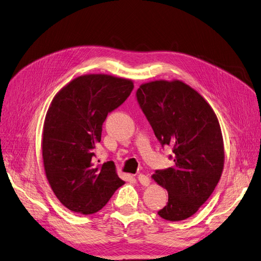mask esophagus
<instances>
[{"label": "esophagus", "instance_id": "1", "mask_svg": "<svg viewBox=\"0 0 261 261\" xmlns=\"http://www.w3.org/2000/svg\"><path fill=\"white\" fill-rule=\"evenodd\" d=\"M137 178L139 180V183L141 185H144V186H148L150 184V181H151V180H150V178L147 175H145V174H139L137 176Z\"/></svg>", "mask_w": 261, "mask_h": 261}]
</instances>
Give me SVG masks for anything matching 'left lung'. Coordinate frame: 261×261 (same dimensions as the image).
<instances>
[{
  "label": "left lung",
  "instance_id": "obj_1",
  "mask_svg": "<svg viewBox=\"0 0 261 261\" xmlns=\"http://www.w3.org/2000/svg\"><path fill=\"white\" fill-rule=\"evenodd\" d=\"M136 96L155 137L174 153V165L151 176L169 195L158 215L185 220L207 201L222 175L224 146L218 117L201 94L177 80L143 84Z\"/></svg>",
  "mask_w": 261,
  "mask_h": 261
}]
</instances>
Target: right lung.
Instances as JSON below:
<instances>
[{
	"label": "right lung",
	"mask_w": 261,
	"mask_h": 261,
	"mask_svg": "<svg viewBox=\"0 0 261 261\" xmlns=\"http://www.w3.org/2000/svg\"><path fill=\"white\" fill-rule=\"evenodd\" d=\"M133 89L130 80L87 74L69 82L53 98L43 124V165L54 195L70 211L92 215L125 184L112 161L96 164L92 158L108 113Z\"/></svg>",
	"instance_id": "right-lung-1"
}]
</instances>
